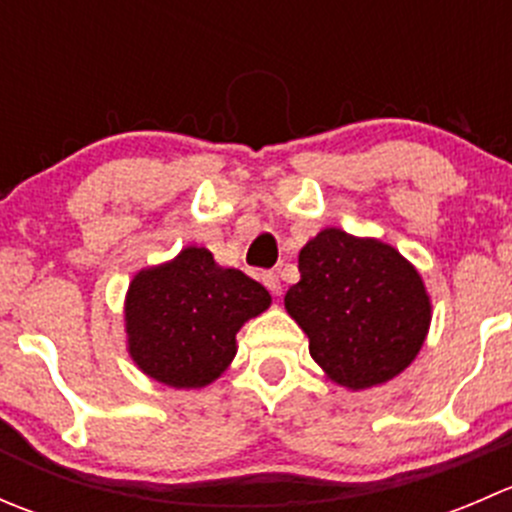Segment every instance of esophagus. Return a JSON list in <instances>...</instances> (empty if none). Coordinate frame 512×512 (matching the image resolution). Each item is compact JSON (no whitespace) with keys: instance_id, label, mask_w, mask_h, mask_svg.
<instances>
[{"instance_id":"1","label":"esophagus","mask_w":512,"mask_h":512,"mask_svg":"<svg viewBox=\"0 0 512 512\" xmlns=\"http://www.w3.org/2000/svg\"><path fill=\"white\" fill-rule=\"evenodd\" d=\"M262 285H265L267 289H270L272 294H280V277L275 275V272H262Z\"/></svg>"}]
</instances>
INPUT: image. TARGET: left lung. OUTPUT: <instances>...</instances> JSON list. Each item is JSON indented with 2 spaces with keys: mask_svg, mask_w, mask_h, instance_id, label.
Returning <instances> with one entry per match:
<instances>
[{
  "mask_svg": "<svg viewBox=\"0 0 512 512\" xmlns=\"http://www.w3.org/2000/svg\"><path fill=\"white\" fill-rule=\"evenodd\" d=\"M285 309L309 354L339 386L394 379L421 352L431 299L416 267L386 242L327 227L299 252V282Z\"/></svg>",
  "mask_w": 512,
  "mask_h": 512,
  "instance_id": "1",
  "label": "left lung"
}]
</instances>
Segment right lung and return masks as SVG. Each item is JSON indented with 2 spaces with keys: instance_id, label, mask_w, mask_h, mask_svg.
<instances>
[{
  "instance_id": "add662e5",
  "label": "right lung",
  "mask_w": 512,
  "mask_h": 512,
  "mask_svg": "<svg viewBox=\"0 0 512 512\" xmlns=\"http://www.w3.org/2000/svg\"><path fill=\"white\" fill-rule=\"evenodd\" d=\"M270 302L260 282L190 245L133 277L126 294L128 354L160 384L200 389L230 366L235 334Z\"/></svg>"
}]
</instances>
